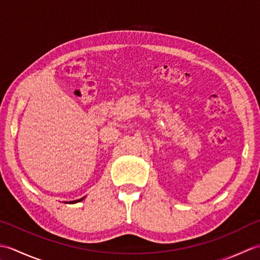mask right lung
I'll return each instance as SVG.
<instances>
[{"label":"right lung","instance_id":"right-lung-1","mask_svg":"<svg viewBox=\"0 0 260 260\" xmlns=\"http://www.w3.org/2000/svg\"><path fill=\"white\" fill-rule=\"evenodd\" d=\"M82 199H84V198H82ZM82 199H79V200H76V201H71V202H69V203H76V202H79V201H81V200H82Z\"/></svg>","mask_w":260,"mask_h":260}]
</instances>
